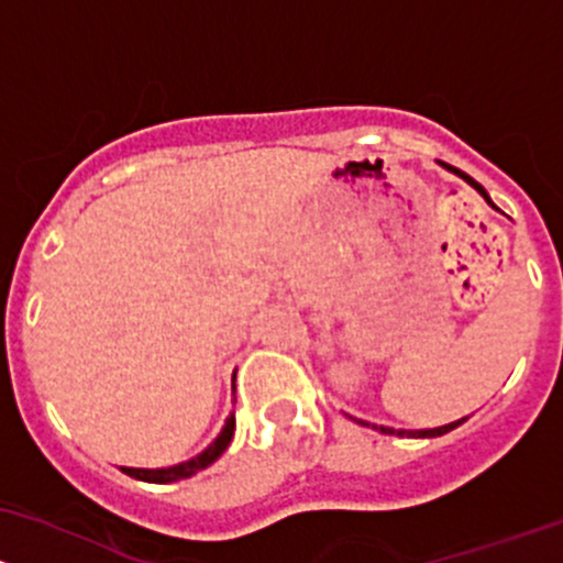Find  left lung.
Wrapping results in <instances>:
<instances>
[{
	"label": "left lung",
	"mask_w": 563,
	"mask_h": 563,
	"mask_svg": "<svg viewBox=\"0 0 563 563\" xmlns=\"http://www.w3.org/2000/svg\"><path fill=\"white\" fill-rule=\"evenodd\" d=\"M442 165H444V162H442ZM444 167H448L450 173H455V176H461L463 181L468 184V187H474V189H477V192L485 197V202H488V206H494V200H490L488 192H485V189H483V184H477V181H474L472 176H466V173H463V170H457V167H453V165H444ZM466 420H468V417H463V420H455V422H450V426L426 428V431H393V428H387V426H374V428H376V431H379V433H401V437H404V433H407V437H417V439H431V437H442V433L453 431V428H457V426H461V422H466ZM357 422H361V426H368V422H363V420H357Z\"/></svg>",
	"instance_id": "8db88e82"
}]
</instances>
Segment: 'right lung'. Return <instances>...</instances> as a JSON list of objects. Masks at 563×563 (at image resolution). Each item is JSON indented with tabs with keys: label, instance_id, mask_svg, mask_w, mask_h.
Wrapping results in <instances>:
<instances>
[{
	"label": "right lung",
	"instance_id": "right-lung-1",
	"mask_svg": "<svg viewBox=\"0 0 563 563\" xmlns=\"http://www.w3.org/2000/svg\"><path fill=\"white\" fill-rule=\"evenodd\" d=\"M233 431H235V417L230 415L228 422H224L222 433L202 450L200 455L189 457V461L176 463V466H167V468H130V466H121V472L130 474V477L143 479V483H156V485H165V483H178V479H187L192 474L202 472L206 466H211L219 455L228 450V444L233 442Z\"/></svg>",
	"mask_w": 563,
	"mask_h": 563
}]
</instances>
